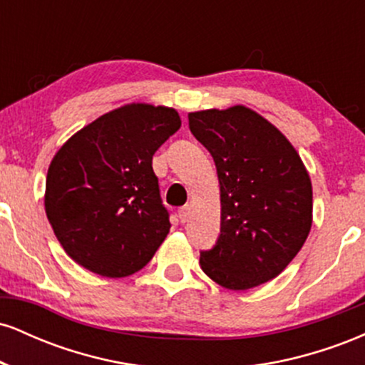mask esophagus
Instances as JSON below:
<instances>
[{
    "label": "esophagus",
    "instance_id": "obj_1",
    "mask_svg": "<svg viewBox=\"0 0 365 365\" xmlns=\"http://www.w3.org/2000/svg\"><path fill=\"white\" fill-rule=\"evenodd\" d=\"M188 215H190V207H188V206H183V207L178 209V217H180V221H182V223H185V221L188 220Z\"/></svg>",
    "mask_w": 365,
    "mask_h": 365
}]
</instances>
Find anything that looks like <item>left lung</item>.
I'll return each instance as SVG.
<instances>
[{"instance_id":"8db88e82","label":"left lung","mask_w":365,"mask_h":365,"mask_svg":"<svg viewBox=\"0 0 365 365\" xmlns=\"http://www.w3.org/2000/svg\"><path fill=\"white\" fill-rule=\"evenodd\" d=\"M192 135L211 153L221 188V228L200 267L230 290L278 276L312 225V185L287 137L245 106L188 113Z\"/></svg>"}]
</instances>
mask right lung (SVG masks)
<instances>
[{
  "mask_svg": "<svg viewBox=\"0 0 365 365\" xmlns=\"http://www.w3.org/2000/svg\"><path fill=\"white\" fill-rule=\"evenodd\" d=\"M180 125L171 108L128 104L92 121L58 150L44 206L75 262L123 278L153 259L171 226L153 156Z\"/></svg>",
  "mask_w": 365,
  "mask_h": 365,
  "instance_id": "1",
  "label": "right lung"
}]
</instances>
